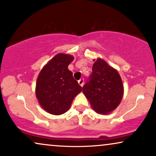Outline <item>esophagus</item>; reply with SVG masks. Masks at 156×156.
<instances>
[{"label":"esophagus","instance_id":"esophagus-1","mask_svg":"<svg viewBox=\"0 0 156 156\" xmlns=\"http://www.w3.org/2000/svg\"><path fill=\"white\" fill-rule=\"evenodd\" d=\"M78 83L80 86H81V87H83V85H84V79H80V80L78 81Z\"/></svg>","mask_w":156,"mask_h":156}]
</instances>
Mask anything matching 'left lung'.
Segmentation results:
<instances>
[{
    "instance_id": "8db88e82",
    "label": "left lung",
    "mask_w": 156,
    "mask_h": 156,
    "mask_svg": "<svg viewBox=\"0 0 156 156\" xmlns=\"http://www.w3.org/2000/svg\"><path fill=\"white\" fill-rule=\"evenodd\" d=\"M92 70L82 92L95 112L108 114L116 108L122 99V78L116 69L101 58L95 61Z\"/></svg>"
}]
</instances>
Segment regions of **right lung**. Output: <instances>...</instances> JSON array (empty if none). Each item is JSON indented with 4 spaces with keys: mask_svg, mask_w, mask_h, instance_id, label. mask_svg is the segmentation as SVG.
<instances>
[{
    "mask_svg": "<svg viewBox=\"0 0 156 156\" xmlns=\"http://www.w3.org/2000/svg\"><path fill=\"white\" fill-rule=\"evenodd\" d=\"M71 55L58 53L40 71L36 83V97L44 110L53 115L66 113L75 96L82 90L68 66Z\"/></svg>",
    "mask_w": 156,
    "mask_h": 156,
    "instance_id": "right-lung-1",
    "label": "right lung"
}]
</instances>
